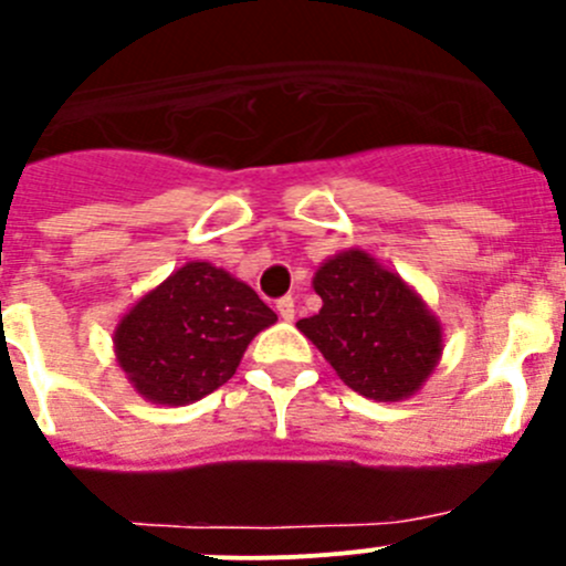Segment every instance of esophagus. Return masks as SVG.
<instances>
[{
	"instance_id": "34e87169",
	"label": "esophagus",
	"mask_w": 566,
	"mask_h": 566,
	"mask_svg": "<svg viewBox=\"0 0 566 566\" xmlns=\"http://www.w3.org/2000/svg\"><path fill=\"white\" fill-rule=\"evenodd\" d=\"M276 312L282 321H293L295 317V301L290 298V295H284V298L276 301Z\"/></svg>"
}]
</instances>
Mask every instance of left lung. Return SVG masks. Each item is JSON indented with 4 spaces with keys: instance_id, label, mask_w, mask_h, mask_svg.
Segmentation results:
<instances>
[{
    "instance_id": "obj_1",
    "label": "left lung",
    "mask_w": 566,
    "mask_h": 566,
    "mask_svg": "<svg viewBox=\"0 0 566 566\" xmlns=\"http://www.w3.org/2000/svg\"><path fill=\"white\" fill-rule=\"evenodd\" d=\"M312 287L321 312L295 326L354 392L381 403L420 392L446 339L440 317L411 284L367 251L348 249L321 262Z\"/></svg>"
}]
</instances>
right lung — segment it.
<instances>
[{
	"label": "right lung",
	"mask_w": 566,
	"mask_h": 566,
	"mask_svg": "<svg viewBox=\"0 0 566 566\" xmlns=\"http://www.w3.org/2000/svg\"><path fill=\"white\" fill-rule=\"evenodd\" d=\"M276 312L212 262H185L120 315L115 361L144 400L188 406L238 370L251 339Z\"/></svg>",
	"instance_id": "1"
}]
</instances>
